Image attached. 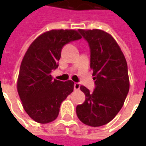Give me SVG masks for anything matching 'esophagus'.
I'll list each match as a JSON object with an SVG mask.
<instances>
[{
	"label": "esophagus",
	"mask_w": 146,
	"mask_h": 146,
	"mask_svg": "<svg viewBox=\"0 0 146 146\" xmlns=\"http://www.w3.org/2000/svg\"><path fill=\"white\" fill-rule=\"evenodd\" d=\"M80 87V84L79 83H75L74 84V90H79Z\"/></svg>",
	"instance_id": "obj_1"
}]
</instances>
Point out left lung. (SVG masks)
I'll list each match as a JSON object with an SVG mask.
<instances>
[{
    "label": "left lung",
    "instance_id": "obj_1",
    "mask_svg": "<svg viewBox=\"0 0 146 146\" xmlns=\"http://www.w3.org/2000/svg\"><path fill=\"white\" fill-rule=\"evenodd\" d=\"M78 30L91 49L95 88L90 93L80 86L85 101L76 106V115L86 125L100 127L110 122L123 106L130 88L127 64L119 44L110 33L98 29Z\"/></svg>",
    "mask_w": 146,
    "mask_h": 146
}]
</instances>
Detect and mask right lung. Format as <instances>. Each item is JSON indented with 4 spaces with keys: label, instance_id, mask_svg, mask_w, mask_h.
Instances as JSON below:
<instances>
[{
    "label": "right lung",
    "instance_id": "add662e5",
    "mask_svg": "<svg viewBox=\"0 0 146 146\" xmlns=\"http://www.w3.org/2000/svg\"><path fill=\"white\" fill-rule=\"evenodd\" d=\"M82 37L75 30H51L33 40L21 62L17 91L24 110L40 123L54 121L61 103L73 91L71 80H52L51 72L58 68L62 48Z\"/></svg>",
    "mask_w": 146,
    "mask_h": 146
}]
</instances>
